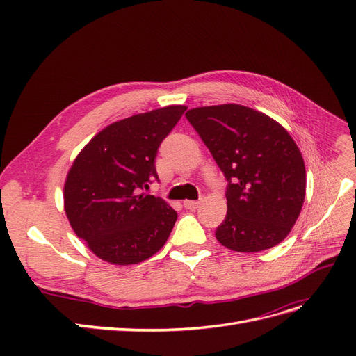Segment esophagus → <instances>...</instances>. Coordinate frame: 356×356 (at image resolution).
I'll list each match as a JSON object with an SVG mask.
<instances>
[{
  "instance_id": "34e87169",
  "label": "esophagus",
  "mask_w": 356,
  "mask_h": 356,
  "mask_svg": "<svg viewBox=\"0 0 356 356\" xmlns=\"http://www.w3.org/2000/svg\"><path fill=\"white\" fill-rule=\"evenodd\" d=\"M199 204H200L199 200H184V207L187 209H196L199 208Z\"/></svg>"
}]
</instances>
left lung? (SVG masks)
<instances>
[{
	"label": "left lung",
	"instance_id": "left-lung-1",
	"mask_svg": "<svg viewBox=\"0 0 356 356\" xmlns=\"http://www.w3.org/2000/svg\"><path fill=\"white\" fill-rule=\"evenodd\" d=\"M186 117L229 181L217 241L243 254L281 243L306 196L305 160L286 129L239 104L199 106Z\"/></svg>",
	"mask_w": 356,
	"mask_h": 356
}]
</instances>
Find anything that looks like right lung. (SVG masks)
Listing matches in <instances>:
<instances>
[{
  "mask_svg": "<svg viewBox=\"0 0 356 356\" xmlns=\"http://www.w3.org/2000/svg\"><path fill=\"white\" fill-rule=\"evenodd\" d=\"M186 110L169 105L114 122L74 159L63 208L74 233L101 260L138 264L166 243L177 212L163 199L139 191L157 179V148Z\"/></svg>",
  "mask_w": 356,
  "mask_h": 356,
  "instance_id": "1",
  "label": "right lung"
}]
</instances>
